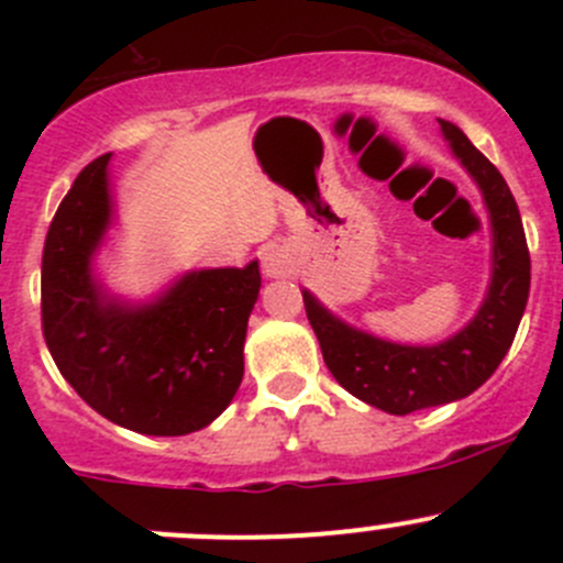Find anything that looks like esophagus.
I'll return each mask as SVG.
<instances>
[{"mask_svg": "<svg viewBox=\"0 0 563 563\" xmlns=\"http://www.w3.org/2000/svg\"><path fill=\"white\" fill-rule=\"evenodd\" d=\"M261 261H264V272L269 277H283L291 272V258H288L286 250L277 245L266 247L264 255H261Z\"/></svg>", "mask_w": 563, "mask_h": 563, "instance_id": "esophagus-1", "label": "esophagus"}]
</instances>
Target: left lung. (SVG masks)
Returning <instances> with one entry per match:
<instances>
[{
	"label": "left lung",
	"mask_w": 563,
	"mask_h": 563,
	"mask_svg": "<svg viewBox=\"0 0 563 563\" xmlns=\"http://www.w3.org/2000/svg\"><path fill=\"white\" fill-rule=\"evenodd\" d=\"M441 133L471 179L479 185L493 225V275L476 316L435 345H400L349 327L302 291L323 362L334 382L387 413L444 406L479 389L512 345L531 286L523 220L498 168L465 139L457 124L439 119Z\"/></svg>",
	"instance_id": "8db88e82"
}]
</instances>
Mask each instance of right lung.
Instances as JSON below:
<instances>
[{
	"mask_svg": "<svg viewBox=\"0 0 563 563\" xmlns=\"http://www.w3.org/2000/svg\"><path fill=\"white\" fill-rule=\"evenodd\" d=\"M108 161L76 176L51 220L40 277L45 345L100 417L144 435H187L240 389L258 261L187 272L144 305L108 294L92 272L113 214Z\"/></svg>",
	"mask_w": 563,
	"mask_h": 563,
	"instance_id": "right-lung-1",
	"label": "right lung"
}]
</instances>
